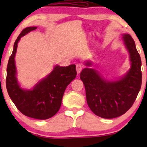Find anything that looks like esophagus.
<instances>
[{
	"label": "esophagus",
	"mask_w": 147,
	"mask_h": 147,
	"mask_svg": "<svg viewBox=\"0 0 147 147\" xmlns=\"http://www.w3.org/2000/svg\"><path fill=\"white\" fill-rule=\"evenodd\" d=\"M84 68V65H82V64H77L76 65V69H77V74H79L81 72H82V70H83Z\"/></svg>",
	"instance_id": "esophagus-1"
}]
</instances>
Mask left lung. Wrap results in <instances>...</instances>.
Returning a JSON list of instances; mask_svg holds the SVG:
<instances>
[{
	"label": "left lung",
	"instance_id": "8db88e82",
	"mask_svg": "<svg viewBox=\"0 0 147 147\" xmlns=\"http://www.w3.org/2000/svg\"><path fill=\"white\" fill-rule=\"evenodd\" d=\"M122 38L131 62V69L126 75L119 80L110 82L92 68H84L80 74L89 108L96 115L106 119L117 117L128 111L142 85V62L134 40L129 34H124ZM86 65L90 66L91 63L87 62Z\"/></svg>",
	"mask_w": 147,
	"mask_h": 147
}]
</instances>
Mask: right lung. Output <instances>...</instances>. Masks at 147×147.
Segmentation results:
<instances>
[{
  "label": "right lung",
  "mask_w": 147,
  "mask_h": 147,
  "mask_svg": "<svg viewBox=\"0 0 147 147\" xmlns=\"http://www.w3.org/2000/svg\"><path fill=\"white\" fill-rule=\"evenodd\" d=\"M36 29L25 28L16 38L7 67L6 88L10 98L16 108L25 115L37 119L52 117L59 110L65 88L77 75L76 65H56L51 73L40 81L32 90H24L16 79L15 55L18 42L22 36Z\"/></svg>",
  "instance_id": "right-lung-1"
}]
</instances>
